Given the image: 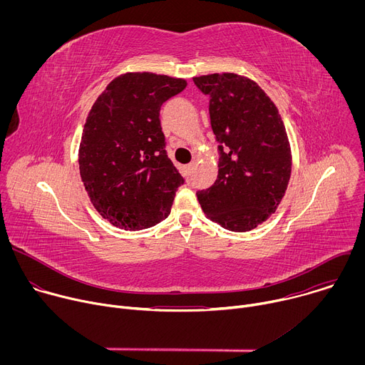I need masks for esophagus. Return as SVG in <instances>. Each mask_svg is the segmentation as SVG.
<instances>
[{
    "mask_svg": "<svg viewBox=\"0 0 365 365\" xmlns=\"http://www.w3.org/2000/svg\"><path fill=\"white\" fill-rule=\"evenodd\" d=\"M192 170H193V163H190V165H187V166H186V172H187V175H190V173H192Z\"/></svg>",
    "mask_w": 365,
    "mask_h": 365,
    "instance_id": "34e87169",
    "label": "esophagus"
}]
</instances>
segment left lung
<instances>
[{"mask_svg":"<svg viewBox=\"0 0 365 365\" xmlns=\"http://www.w3.org/2000/svg\"><path fill=\"white\" fill-rule=\"evenodd\" d=\"M210 96L218 141V179L196 192L202 211L222 228L245 232L277 210L289 185L292 154L284 124L267 93L235 73L193 78Z\"/></svg>","mask_w":365,"mask_h":365,"instance_id":"left-lung-1","label":"left lung"}]
</instances>
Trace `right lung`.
<instances>
[{"label":"right lung","mask_w":365,"mask_h":365,"mask_svg":"<svg viewBox=\"0 0 365 365\" xmlns=\"http://www.w3.org/2000/svg\"><path fill=\"white\" fill-rule=\"evenodd\" d=\"M185 88V79L125 73L92 106L79 147V170L95 210L113 225L144 230L170 214L185 179L169 159L159 117L163 102Z\"/></svg>","instance_id":"right-lung-1"}]
</instances>
